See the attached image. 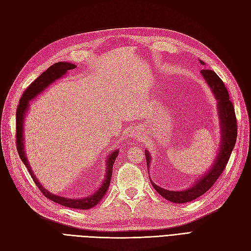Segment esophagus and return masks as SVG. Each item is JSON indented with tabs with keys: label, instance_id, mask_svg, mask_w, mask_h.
<instances>
[{
	"label": "esophagus",
	"instance_id": "esophagus-1",
	"mask_svg": "<svg viewBox=\"0 0 251 251\" xmlns=\"http://www.w3.org/2000/svg\"><path fill=\"white\" fill-rule=\"evenodd\" d=\"M133 138H134V139H140V138H141V134H140V132L139 131H137V129H136V131H134L133 133H132V135H131Z\"/></svg>",
	"mask_w": 251,
	"mask_h": 251
}]
</instances>
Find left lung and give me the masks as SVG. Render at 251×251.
I'll use <instances>...</instances> for the list:
<instances>
[{
  "label": "left lung",
  "mask_w": 251,
  "mask_h": 251,
  "mask_svg": "<svg viewBox=\"0 0 251 251\" xmlns=\"http://www.w3.org/2000/svg\"><path fill=\"white\" fill-rule=\"evenodd\" d=\"M201 62L204 65V62ZM201 73L212 89L215 98L218 100V112L221 120V146L219 150V154L217 155V159H216L213 167L201 179H198L191 188L183 190V191H170V190L162 189L151 180L154 190H157V192L161 196L176 203H185L194 201L197 197L201 196L208 191L215 184V181L222 175L223 170L226 169L230 153L237 140L238 127L235 108L229 100V94L226 85H224L218 75L212 70H209V68L201 70ZM145 154L146 163L150 166L151 157L149 151H145Z\"/></svg>",
  "instance_id": "8db88e82"
}]
</instances>
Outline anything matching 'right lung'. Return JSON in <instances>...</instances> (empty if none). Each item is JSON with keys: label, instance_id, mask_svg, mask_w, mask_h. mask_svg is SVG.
I'll use <instances>...</instances> for the list:
<instances>
[{"label": "right lung", "instance_id": "1", "mask_svg": "<svg viewBox=\"0 0 251 251\" xmlns=\"http://www.w3.org/2000/svg\"><path fill=\"white\" fill-rule=\"evenodd\" d=\"M75 65L68 63V62H57L55 64H53L51 66H50L46 72H43L35 81H33L28 87L25 89L23 93V96L20 100V103L17 106L16 109V134H15V139H16V149L17 151H19L20 158L22 159V161L24 162L25 166L27 167L28 171L30 172L31 177L33 178V180L35 181L36 186L38 187V189L40 190V192L45 195L46 197H48L49 200L53 201L54 202H57L61 205L67 206V208H72V209H80V210H88L91 209L92 206L97 205L99 203V201L101 200L102 196L105 195V193L107 192V190L109 188L110 185V179L112 176V172H113V164L116 160V157L118 155L119 150L114 151L112 152L109 158L107 160V176L105 180H103L102 185L99 188L98 191L96 193H93L92 195L88 196V197H84V198H65L62 196H58L55 195L53 193L49 192L48 190H46L43 188L40 183H38L37 178L34 176V174L32 172L29 162L27 161V158L25 155V150H24V138H23V129H24V118H25V112L28 111V107H29V100H33L35 98L37 94H39L41 91L45 90L48 86L55 82L59 77H61L62 75H65V73H67L68 71L71 70H75Z\"/></svg>", "mask_w": 251, "mask_h": 251}]
</instances>
